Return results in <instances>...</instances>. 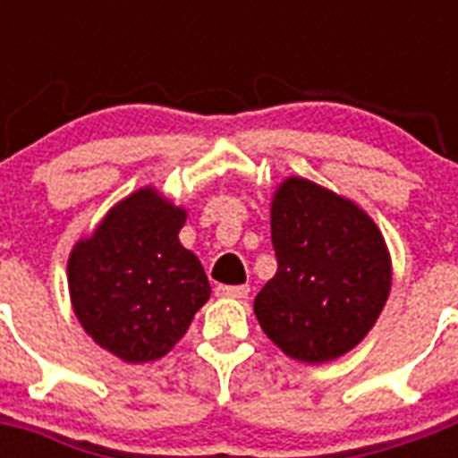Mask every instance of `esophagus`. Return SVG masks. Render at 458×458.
<instances>
[{
    "mask_svg": "<svg viewBox=\"0 0 458 458\" xmlns=\"http://www.w3.org/2000/svg\"><path fill=\"white\" fill-rule=\"evenodd\" d=\"M216 293L222 295V298H248L250 295V286L248 284H238V286H229V284H217Z\"/></svg>",
    "mask_w": 458,
    "mask_h": 458,
    "instance_id": "34e87169",
    "label": "esophagus"
}]
</instances>
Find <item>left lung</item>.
<instances>
[{
    "label": "left lung",
    "instance_id": "8db88e82",
    "mask_svg": "<svg viewBox=\"0 0 458 458\" xmlns=\"http://www.w3.org/2000/svg\"><path fill=\"white\" fill-rule=\"evenodd\" d=\"M277 273L254 298L264 333L286 355L327 362L358 346L390 293L386 241L353 201L286 179L270 208Z\"/></svg>",
    "mask_w": 458,
    "mask_h": 458
}]
</instances>
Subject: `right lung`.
Listing matches in <instances>:
<instances>
[{
  "instance_id": "obj_1",
  "label": "right lung",
  "mask_w": 458,
  "mask_h": 458,
  "mask_svg": "<svg viewBox=\"0 0 458 458\" xmlns=\"http://www.w3.org/2000/svg\"><path fill=\"white\" fill-rule=\"evenodd\" d=\"M185 210L156 190L116 204L68 259V289L80 323L125 362L163 358L208 301L199 259L179 242Z\"/></svg>"
}]
</instances>
